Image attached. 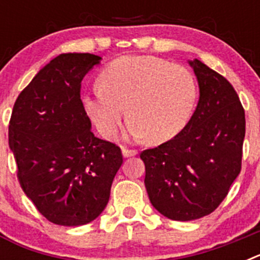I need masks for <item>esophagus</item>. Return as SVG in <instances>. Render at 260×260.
Returning a JSON list of instances; mask_svg holds the SVG:
<instances>
[{
    "instance_id": "34e87169",
    "label": "esophagus",
    "mask_w": 260,
    "mask_h": 260,
    "mask_svg": "<svg viewBox=\"0 0 260 260\" xmlns=\"http://www.w3.org/2000/svg\"><path fill=\"white\" fill-rule=\"evenodd\" d=\"M122 155L123 157H132V156L138 155L137 150H128V148H122Z\"/></svg>"
}]
</instances>
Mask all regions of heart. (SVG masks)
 Listing matches in <instances>:
<instances>
[{"mask_svg":"<svg viewBox=\"0 0 260 260\" xmlns=\"http://www.w3.org/2000/svg\"><path fill=\"white\" fill-rule=\"evenodd\" d=\"M197 83L181 65L151 56L110 62L100 86L84 96L87 114L104 138H113L125 118L128 135L152 143L171 141L183 130L197 102Z\"/></svg>","mask_w":260,"mask_h":260,"instance_id":"1","label":"heart"}]
</instances>
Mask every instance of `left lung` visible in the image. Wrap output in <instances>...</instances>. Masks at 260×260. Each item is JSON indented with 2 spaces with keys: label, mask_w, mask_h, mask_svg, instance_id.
Listing matches in <instances>:
<instances>
[{
  "label": "left lung",
  "mask_w": 260,
  "mask_h": 260,
  "mask_svg": "<svg viewBox=\"0 0 260 260\" xmlns=\"http://www.w3.org/2000/svg\"><path fill=\"white\" fill-rule=\"evenodd\" d=\"M199 102L180 134L146 150L144 185L165 217L190 221L210 215L228 195L241 172L245 110L233 86L195 58Z\"/></svg>",
  "instance_id": "obj_1"
}]
</instances>
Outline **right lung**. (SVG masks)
Segmentation results:
<instances>
[{"label": "right lung", "mask_w": 260, "mask_h": 260, "mask_svg": "<svg viewBox=\"0 0 260 260\" xmlns=\"http://www.w3.org/2000/svg\"><path fill=\"white\" fill-rule=\"evenodd\" d=\"M102 57L62 53L39 71L14 104L9 146L24 194L50 222L79 226L107 207L121 148L99 139L80 100L84 75Z\"/></svg>", "instance_id": "1"}]
</instances>
